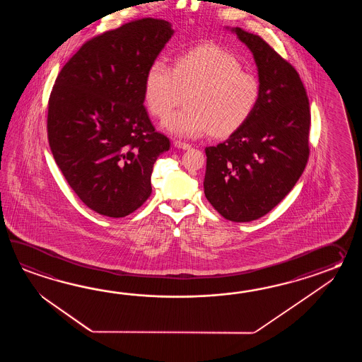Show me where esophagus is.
Returning a JSON list of instances; mask_svg holds the SVG:
<instances>
[{
  "mask_svg": "<svg viewBox=\"0 0 362 362\" xmlns=\"http://www.w3.org/2000/svg\"><path fill=\"white\" fill-rule=\"evenodd\" d=\"M173 144H175V146L178 147V148H182V150H187V148H190V147H192L190 144L184 142V141H180V139H176Z\"/></svg>",
  "mask_w": 362,
  "mask_h": 362,
  "instance_id": "esophagus-1",
  "label": "esophagus"
}]
</instances>
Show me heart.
<instances>
[{
	"label": "heart",
	"mask_w": 362,
	"mask_h": 362,
	"mask_svg": "<svg viewBox=\"0 0 362 362\" xmlns=\"http://www.w3.org/2000/svg\"><path fill=\"white\" fill-rule=\"evenodd\" d=\"M180 90L187 107L164 123L165 131L195 139L212 131L226 136L252 115L260 98V83L254 74L240 69L238 59L221 47L204 45L178 55L173 67L155 59L147 69L145 102L153 115L164 119L177 102Z\"/></svg>",
	"instance_id": "heart-1"
}]
</instances>
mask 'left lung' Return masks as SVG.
Segmentation results:
<instances>
[{
    "mask_svg": "<svg viewBox=\"0 0 362 362\" xmlns=\"http://www.w3.org/2000/svg\"><path fill=\"white\" fill-rule=\"evenodd\" d=\"M254 54L260 98L252 115L229 139L206 147L204 194L226 220L248 223L267 215L291 192L309 158L310 111L293 64L267 41L239 27Z\"/></svg>",
    "mask_w": 362,
    "mask_h": 362,
    "instance_id": "obj_1",
    "label": "left lung"
}]
</instances>
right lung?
<instances>
[{
	"label": "right lung",
	"instance_id": "obj_1",
	"mask_svg": "<svg viewBox=\"0 0 362 362\" xmlns=\"http://www.w3.org/2000/svg\"><path fill=\"white\" fill-rule=\"evenodd\" d=\"M167 21L142 18L86 41L57 76L47 107L55 163L86 207L124 217L151 194L170 139L144 106L145 76L170 41Z\"/></svg>",
	"mask_w": 362,
	"mask_h": 362
}]
</instances>
